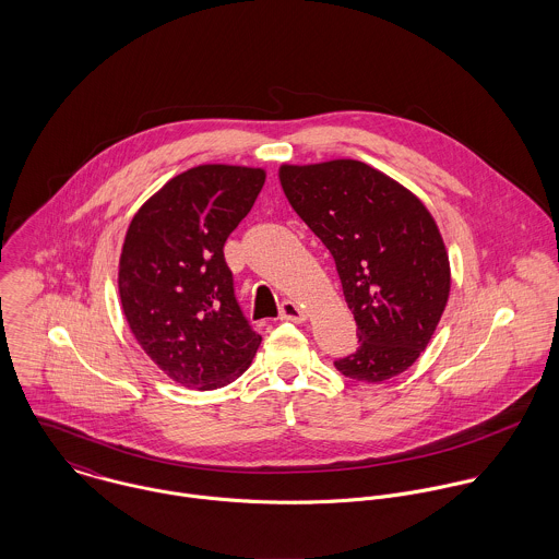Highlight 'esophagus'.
<instances>
[{
    "instance_id": "obj_1",
    "label": "esophagus",
    "mask_w": 559,
    "mask_h": 559,
    "mask_svg": "<svg viewBox=\"0 0 559 559\" xmlns=\"http://www.w3.org/2000/svg\"><path fill=\"white\" fill-rule=\"evenodd\" d=\"M280 319L293 320V322H304L306 320V312L295 304V301H282L280 306Z\"/></svg>"
}]
</instances>
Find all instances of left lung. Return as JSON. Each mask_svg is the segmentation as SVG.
I'll return each instance as SVG.
<instances>
[{
  "label": "left lung",
  "mask_w": 559,
  "mask_h": 559,
  "mask_svg": "<svg viewBox=\"0 0 559 559\" xmlns=\"http://www.w3.org/2000/svg\"><path fill=\"white\" fill-rule=\"evenodd\" d=\"M282 189L335 260L359 346L333 361L364 383L399 377L430 342L450 295V262L426 206L361 160L282 165Z\"/></svg>",
  "instance_id": "left-lung-1"
}]
</instances>
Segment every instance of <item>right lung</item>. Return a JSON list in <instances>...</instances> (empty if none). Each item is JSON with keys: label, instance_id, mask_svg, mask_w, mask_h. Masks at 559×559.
<instances>
[{"label": "right lung", "instance_id": "right-lung-1", "mask_svg": "<svg viewBox=\"0 0 559 559\" xmlns=\"http://www.w3.org/2000/svg\"><path fill=\"white\" fill-rule=\"evenodd\" d=\"M264 169L198 165L133 217L118 288L146 355L189 390H217L249 368L260 333L245 319L224 245L251 211Z\"/></svg>", "mask_w": 559, "mask_h": 559}]
</instances>
